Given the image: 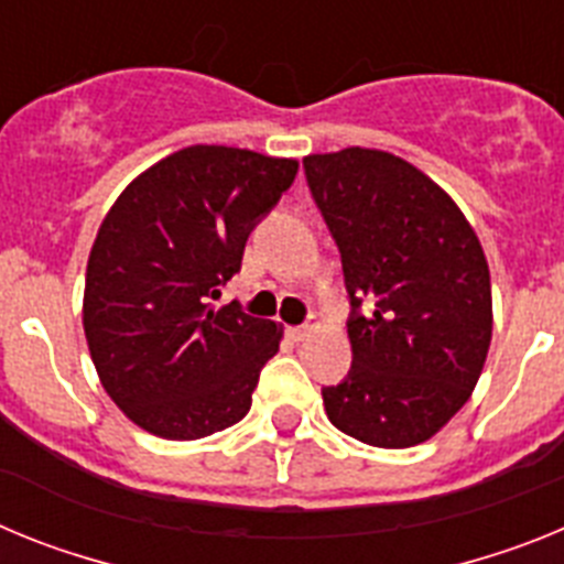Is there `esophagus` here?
I'll use <instances>...</instances> for the list:
<instances>
[{"label": "esophagus", "instance_id": "34e87169", "mask_svg": "<svg viewBox=\"0 0 564 564\" xmlns=\"http://www.w3.org/2000/svg\"><path fill=\"white\" fill-rule=\"evenodd\" d=\"M318 330V322H307V325H299V327H291V336L296 338V341H305L311 333Z\"/></svg>", "mask_w": 564, "mask_h": 564}]
</instances>
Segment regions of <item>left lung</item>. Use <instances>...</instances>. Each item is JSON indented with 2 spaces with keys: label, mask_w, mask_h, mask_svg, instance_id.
Listing matches in <instances>:
<instances>
[{
  "label": "left lung",
  "mask_w": 564,
  "mask_h": 564,
  "mask_svg": "<svg viewBox=\"0 0 564 564\" xmlns=\"http://www.w3.org/2000/svg\"><path fill=\"white\" fill-rule=\"evenodd\" d=\"M305 174L352 307V367L322 390L327 417L370 446H417L455 417L486 364L491 276L480 239L449 194L398 154H307Z\"/></svg>",
  "instance_id": "obj_1"
}]
</instances>
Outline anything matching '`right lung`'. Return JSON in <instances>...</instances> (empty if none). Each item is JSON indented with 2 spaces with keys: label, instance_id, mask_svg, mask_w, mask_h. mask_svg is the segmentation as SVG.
<instances>
[{
  "label": "right lung",
  "instance_id": "right-lung-1",
  "mask_svg": "<svg viewBox=\"0 0 564 564\" xmlns=\"http://www.w3.org/2000/svg\"><path fill=\"white\" fill-rule=\"evenodd\" d=\"M293 158L186 147L138 174L93 242L84 336L104 390L141 430L197 441L251 410L282 327L212 307L248 234L296 177Z\"/></svg>",
  "mask_w": 564,
  "mask_h": 564
}]
</instances>
